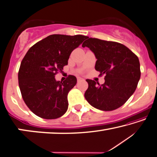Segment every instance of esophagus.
<instances>
[{
  "label": "esophagus",
  "mask_w": 157,
  "mask_h": 157,
  "mask_svg": "<svg viewBox=\"0 0 157 157\" xmlns=\"http://www.w3.org/2000/svg\"><path fill=\"white\" fill-rule=\"evenodd\" d=\"M77 80H78V82H80V81H82V80H83V79H82V78H77Z\"/></svg>",
  "instance_id": "esophagus-1"
}]
</instances>
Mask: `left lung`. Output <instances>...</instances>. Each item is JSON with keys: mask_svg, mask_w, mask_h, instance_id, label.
I'll list each match as a JSON object with an SVG mask.
<instances>
[{"mask_svg": "<svg viewBox=\"0 0 157 157\" xmlns=\"http://www.w3.org/2000/svg\"><path fill=\"white\" fill-rule=\"evenodd\" d=\"M90 48L97 58L95 70L105 75V82L100 85L86 79L88 89L85 97L89 104L101 111L117 109L125 104L136 90L140 78L137 56L123 44L115 41L89 38L82 47Z\"/></svg>", "mask_w": 157, "mask_h": 157, "instance_id": "8db88e82", "label": "left lung"}]
</instances>
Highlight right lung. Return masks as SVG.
<instances>
[{
    "label": "right lung",
    "mask_w": 157,
    "mask_h": 157,
    "mask_svg": "<svg viewBox=\"0 0 157 157\" xmlns=\"http://www.w3.org/2000/svg\"><path fill=\"white\" fill-rule=\"evenodd\" d=\"M87 38L84 35L52 34L30 48L21 62L18 82L24 101L37 116L60 118L68 108L67 94L77 83L74 75L56 81L70 55Z\"/></svg>",
    "instance_id": "right-lung-1"
}]
</instances>
